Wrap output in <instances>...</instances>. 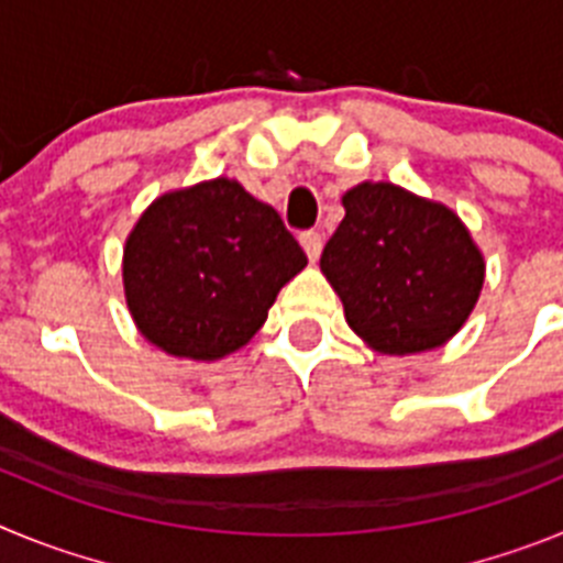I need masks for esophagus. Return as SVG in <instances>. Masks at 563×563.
<instances>
[{
  "label": "esophagus",
  "mask_w": 563,
  "mask_h": 563,
  "mask_svg": "<svg viewBox=\"0 0 563 563\" xmlns=\"http://www.w3.org/2000/svg\"><path fill=\"white\" fill-rule=\"evenodd\" d=\"M298 239H301V247H305L307 258H310V262H316V258L321 256V247H324V236H321L318 231H305Z\"/></svg>",
  "instance_id": "1"
}]
</instances>
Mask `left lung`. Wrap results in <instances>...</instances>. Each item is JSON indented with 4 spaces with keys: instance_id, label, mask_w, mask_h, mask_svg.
<instances>
[{
    "instance_id": "8db88e82",
    "label": "left lung",
    "mask_w": 563,
    "mask_h": 563,
    "mask_svg": "<svg viewBox=\"0 0 563 563\" xmlns=\"http://www.w3.org/2000/svg\"><path fill=\"white\" fill-rule=\"evenodd\" d=\"M343 208L321 273L346 324L383 355H415L454 338L485 282V258L460 217L395 183H361L343 194Z\"/></svg>"
}]
</instances>
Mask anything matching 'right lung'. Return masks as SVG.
Wrapping results in <instances>:
<instances>
[{
    "label": "right lung",
    "mask_w": 563,
    "mask_h": 563,
    "mask_svg": "<svg viewBox=\"0 0 563 563\" xmlns=\"http://www.w3.org/2000/svg\"><path fill=\"white\" fill-rule=\"evenodd\" d=\"M307 256L282 217L236 180L168 191L123 247V292L146 341L174 357L220 361L245 346Z\"/></svg>",
    "instance_id": "right-lung-1"
}]
</instances>
